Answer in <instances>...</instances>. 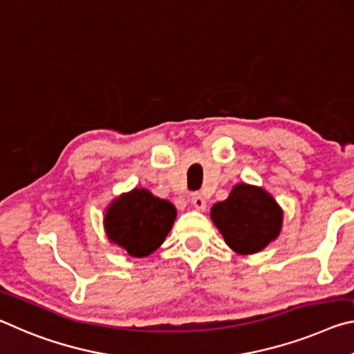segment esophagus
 <instances>
[{
  "mask_svg": "<svg viewBox=\"0 0 354 354\" xmlns=\"http://www.w3.org/2000/svg\"><path fill=\"white\" fill-rule=\"evenodd\" d=\"M191 204H193L201 212H204L207 208V202L204 199V196H202L201 193H194L193 196H191Z\"/></svg>",
  "mask_w": 354,
  "mask_h": 354,
  "instance_id": "esophagus-1",
  "label": "esophagus"
}]
</instances>
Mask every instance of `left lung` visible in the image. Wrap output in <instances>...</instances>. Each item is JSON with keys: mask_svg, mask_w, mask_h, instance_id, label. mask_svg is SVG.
I'll return each instance as SVG.
<instances>
[{"mask_svg": "<svg viewBox=\"0 0 354 354\" xmlns=\"http://www.w3.org/2000/svg\"><path fill=\"white\" fill-rule=\"evenodd\" d=\"M210 216L227 246L246 256L262 251L279 236L283 213L263 188L240 183L227 199L212 207Z\"/></svg>", "mask_w": 354, "mask_h": 354, "instance_id": "left-lung-1", "label": "left lung"}]
</instances>
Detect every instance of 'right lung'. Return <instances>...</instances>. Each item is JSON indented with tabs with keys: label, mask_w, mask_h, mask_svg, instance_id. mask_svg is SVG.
Returning <instances> with one entry per match:
<instances>
[{
	"label": "right lung",
	"mask_w": 354,
	"mask_h": 354,
	"mask_svg": "<svg viewBox=\"0 0 354 354\" xmlns=\"http://www.w3.org/2000/svg\"><path fill=\"white\" fill-rule=\"evenodd\" d=\"M176 216L177 210L169 201L135 188L109 204L103 224L109 241L133 257H147L163 245Z\"/></svg>",
	"instance_id": "add662e5"
}]
</instances>
